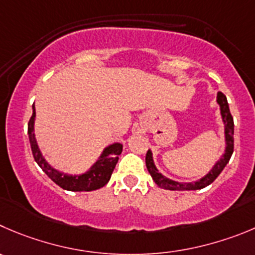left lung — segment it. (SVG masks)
Segmentation results:
<instances>
[{
	"label": "left lung",
	"instance_id": "8db88e82",
	"mask_svg": "<svg viewBox=\"0 0 255 255\" xmlns=\"http://www.w3.org/2000/svg\"><path fill=\"white\" fill-rule=\"evenodd\" d=\"M217 104L219 105L220 116H222L223 125H224L225 147L222 156L215 161L212 169L204 176L198 179V180L176 181L173 180V179H169L168 176H165L164 174H161L157 170L156 165H155L154 162V157H152V151L149 149L146 152V157H145V162H146L147 171H149L152 180L155 181V184L159 188L168 189V190H199V189H203L205 186L210 185L218 178V175L222 173L225 165L229 162L230 156L233 154V149H234V121H233V116L230 114L227 98H225V95L223 93H218Z\"/></svg>",
	"mask_w": 255,
	"mask_h": 255
}]
</instances>
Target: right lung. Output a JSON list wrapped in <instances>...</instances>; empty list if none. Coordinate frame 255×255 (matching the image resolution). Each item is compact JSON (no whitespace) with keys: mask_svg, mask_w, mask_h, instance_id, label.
I'll use <instances>...</instances> for the list:
<instances>
[{"mask_svg":"<svg viewBox=\"0 0 255 255\" xmlns=\"http://www.w3.org/2000/svg\"><path fill=\"white\" fill-rule=\"evenodd\" d=\"M36 109L32 105V116L28 121V139H30L31 150H32L35 161L45 171L46 175L62 189L69 191H93L103 188L110 180L111 174L116 166L119 155L123 152V144L114 142L103 150L99 159L90 166L89 170L82 174H69L53 168L45 159L40 146L37 144L35 135Z\"/></svg>","mask_w":255,"mask_h":255,"instance_id":"add662e5","label":"right lung"}]
</instances>
